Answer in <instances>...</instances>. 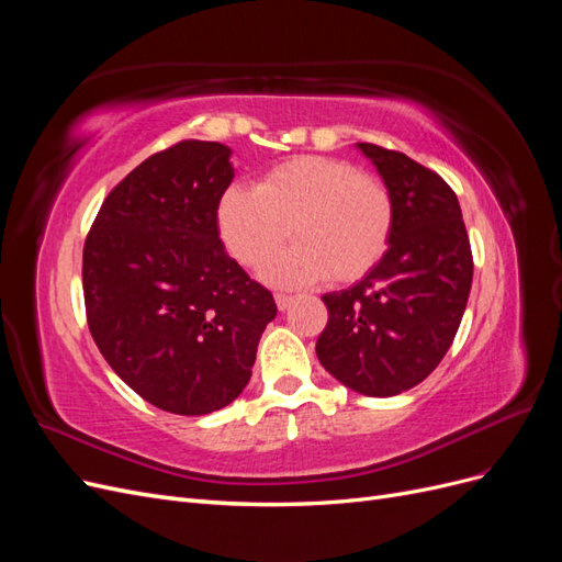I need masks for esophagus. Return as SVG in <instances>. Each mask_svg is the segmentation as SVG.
Returning a JSON list of instances; mask_svg holds the SVG:
<instances>
[{"label":"esophagus","instance_id":"esophagus-1","mask_svg":"<svg viewBox=\"0 0 562 562\" xmlns=\"http://www.w3.org/2000/svg\"><path fill=\"white\" fill-rule=\"evenodd\" d=\"M274 300H277V307H279V312H285L288 307H291V304H293V295H285V293H277L274 295Z\"/></svg>","mask_w":562,"mask_h":562}]
</instances>
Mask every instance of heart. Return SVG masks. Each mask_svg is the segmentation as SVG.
<instances>
[{
  "label": "heart",
  "instance_id": "heart-1",
  "mask_svg": "<svg viewBox=\"0 0 562 562\" xmlns=\"http://www.w3.org/2000/svg\"><path fill=\"white\" fill-rule=\"evenodd\" d=\"M215 223L232 258L248 269L269 262L293 236L297 246L265 269L271 283H353L384 258L394 201L380 178L353 164L302 155L271 166L255 190L229 187Z\"/></svg>",
  "mask_w": 562,
  "mask_h": 562
}]
</instances>
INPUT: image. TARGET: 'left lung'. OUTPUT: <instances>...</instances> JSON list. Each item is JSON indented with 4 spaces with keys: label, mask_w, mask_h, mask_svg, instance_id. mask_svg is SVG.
<instances>
[{
    "label": "left lung",
    "mask_w": 562,
    "mask_h": 562,
    "mask_svg": "<svg viewBox=\"0 0 562 562\" xmlns=\"http://www.w3.org/2000/svg\"><path fill=\"white\" fill-rule=\"evenodd\" d=\"M394 201V232L378 267L347 291L326 293L328 326L316 356L363 396H396L427 380L462 323L473 279L457 194L403 151L356 143Z\"/></svg>",
    "instance_id": "left-lung-1"
}]
</instances>
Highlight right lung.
Instances as JSON below:
<instances>
[{
	"mask_svg": "<svg viewBox=\"0 0 562 562\" xmlns=\"http://www.w3.org/2000/svg\"><path fill=\"white\" fill-rule=\"evenodd\" d=\"M223 143L182 140L119 182L83 244L93 342L135 394L173 415L229 405L277 302L220 241L215 209L234 178Z\"/></svg>",
	"mask_w": 562,
	"mask_h": 562,
	"instance_id": "add662e5",
	"label": "right lung"
}]
</instances>
